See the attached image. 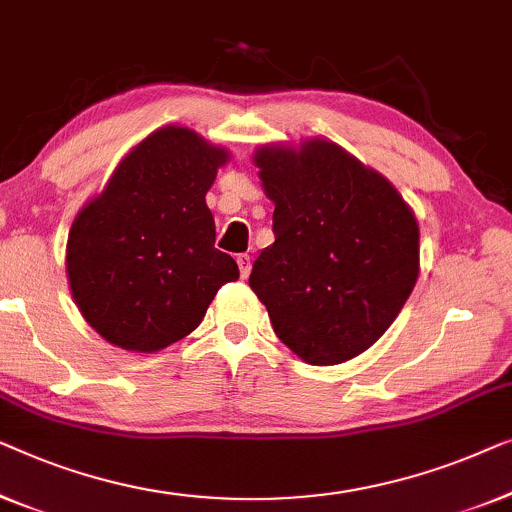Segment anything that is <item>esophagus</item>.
I'll list each match as a JSON object with an SVG mask.
<instances>
[{
    "mask_svg": "<svg viewBox=\"0 0 512 512\" xmlns=\"http://www.w3.org/2000/svg\"><path fill=\"white\" fill-rule=\"evenodd\" d=\"M236 262H239L241 278H248L250 276V255H239L236 257Z\"/></svg>",
    "mask_w": 512,
    "mask_h": 512,
    "instance_id": "34e87169",
    "label": "esophagus"
}]
</instances>
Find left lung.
I'll list each match as a JSON object with an SVG mask.
<instances>
[{"label":"left lung","mask_w":512,"mask_h":512,"mask_svg":"<svg viewBox=\"0 0 512 512\" xmlns=\"http://www.w3.org/2000/svg\"><path fill=\"white\" fill-rule=\"evenodd\" d=\"M253 162L276 204V241L248 283L273 331L313 366L362 355L420 276L415 213L383 174L329 139L264 143Z\"/></svg>","instance_id":"8db88e82"}]
</instances>
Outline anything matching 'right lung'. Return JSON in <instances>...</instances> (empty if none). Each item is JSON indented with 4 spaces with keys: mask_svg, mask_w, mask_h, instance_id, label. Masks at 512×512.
Returning a JSON list of instances; mask_svg holds the SVG:
<instances>
[{
    "mask_svg": "<svg viewBox=\"0 0 512 512\" xmlns=\"http://www.w3.org/2000/svg\"><path fill=\"white\" fill-rule=\"evenodd\" d=\"M229 162L190 127L164 125L122 157L74 218L67 280L85 322L129 352H157L204 320L239 266L215 243L206 192Z\"/></svg>",
    "mask_w": 512,
    "mask_h": 512,
    "instance_id": "1",
    "label": "right lung"
}]
</instances>
